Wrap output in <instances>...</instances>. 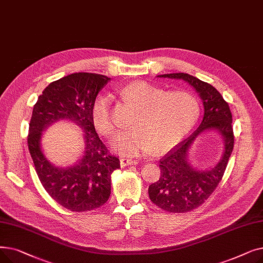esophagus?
Masks as SVG:
<instances>
[{"label":"esophagus","instance_id":"obj_1","mask_svg":"<svg viewBox=\"0 0 263 263\" xmlns=\"http://www.w3.org/2000/svg\"><path fill=\"white\" fill-rule=\"evenodd\" d=\"M137 161L136 160H132V159H120V165L121 166H129V165H136Z\"/></svg>","mask_w":263,"mask_h":263}]
</instances>
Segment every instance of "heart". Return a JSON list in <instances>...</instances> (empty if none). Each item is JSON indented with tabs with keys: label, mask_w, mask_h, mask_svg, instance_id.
<instances>
[{
	"label": "heart",
	"mask_w": 263,
	"mask_h": 263,
	"mask_svg": "<svg viewBox=\"0 0 263 263\" xmlns=\"http://www.w3.org/2000/svg\"><path fill=\"white\" fill-rule=\"evenodd\" d=\"M121 98L137 106L132 128L120 131L112 146L124 156H137L148 149L162 154L170 150L193 129L199 116L197 100L182 90L167 91L146 82H133L120 89ZM112 98L101 95L91 107V120L100 134L114 133Z\"/></svg>",
	"instance_id": "heart-1"
}]
</instances>
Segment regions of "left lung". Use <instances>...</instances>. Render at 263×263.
<instances>
[{
    "instance_id": "left-lung-1",
    "label": "left lung",
    "mask_w": 263,
    "mask_h": 263,
    "mask_svg": "<svg viewBox=\"0 0 263 263\" xmlns=\"http://www.w3.org/2000/svg\"><path fill=\"white\" fill-rule=\"evenodd\" d=\"M158 77L186 82L200 97L204 109L197 130L160 160L161 177L148 189L150 200L159 208L172 213H184L198 208L222 180L234 143L232 115L222 95L208 83L182 72ZM206 130H215L222 136L223 155L210 170H197L190 164L188 153L197 137Z\"/></svg>"
}]
</instances>
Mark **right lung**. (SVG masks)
Wrapping results in <instances>:
<instances>
[{
	"instance_id": "1",
	"label": "right lung",
	"mask_w": 263,
	"mask_h": 263,
	"mask_svg": "<svg viewBox=\"0 0 263 263\" xmlns=\"http://www.w3.org/2000/svg\"><path fill=\"white\" fill-rule=\"evenodd\" d=\"M109 78L87 72L72 73L45 88L33 108L27 144L39 180L48 194L73 212L90 211L110 195V175L120 167L119 159L108 153L91 120V107ZM61 120L76 123L85 132V150L71 167H55L41 149L42 132Z\"/></svg>"
}]
</instances>
